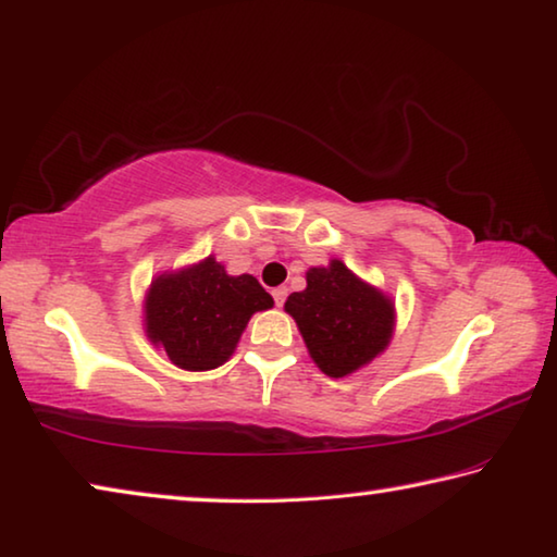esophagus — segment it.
<instances>
[{
    "label": "esophagus",
    "mask_w": 557,
    "mask_h": 557,
    "mask_svg": "<svg viewBox=\"0 0 557 557\" xmlns=\"http://www.w3.org/2000/svg\"><path fill=\"white\" fill-rule=\"evenodd\" d=\"M271 296H273V300H276V306H284V304H286V296H288V288H286V286L273 288Z\"/></svg>",
    "instance_id": "obj_1"
}]
</instances>
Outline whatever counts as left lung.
Masks as SVG:
<instances>
[{
  "label": "left lung",
  "mask_w": 557,
  "mask_h": 557,
  "mask_svg": "<svg viewBox=\"0 0 557 557\" xmlns=\"http://www.w3.org/2000/svg\"><path fill=\"white\" fill-rule=\"evenodd\" d=\"M306 281V290L288 296L286 311L296 318L308 352L325 375H350L387 348L395 323L389 298L338 259L311 269Z\"/></svg>",
  "instance_id": "8db88e82"
}]
</instances>
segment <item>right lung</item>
Here are the masks:
<instances>
[{
  "label": "right lung",
  "instance_id": "right-lung-1",
  "mask_svg": "<svg viewBox=\"0 0 557 557\" xmlns=\"http://www.w3.org/2000/svg\"><path fill=\"white\" fill-rule=\"evenodd\" d=\"M273 298L249 273L230 276L212 257L154 278L145 304L148 338L182 370H214L230 360L249 318Z\"/></svg>",
  "mask_w": 557,
  "mask_h": 557
}]
</instances>
